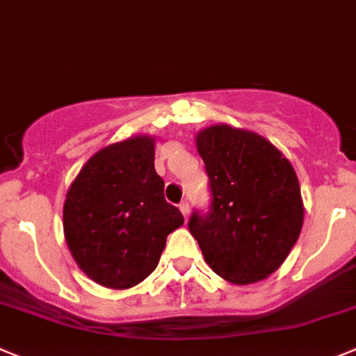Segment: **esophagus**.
Here are the masks:
<instances>
[{
	"label": "esophagus",
	"mask_w": 356,
	"mask_h": 356,
	"mask_svg": "<svg viewBox=\"0 0 356 356\" xmlns=\"http://www.w3.org/2000/svg\"><path fill=\"white\" fill-rule=\"evenodd\" d=\"M179 209H181L182 216L188 218V214H190V204H188V200H182L181 204H179Z\"/></svg>",
	"instance_id": "1"
}]
</instances>
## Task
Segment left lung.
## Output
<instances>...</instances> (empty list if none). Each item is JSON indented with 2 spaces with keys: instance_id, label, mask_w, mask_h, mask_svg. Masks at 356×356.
Listing matches in <instances>:
<instances>
[{
  "instance_id": "left-lung-1",
  "label": "left lung",
  "mask_w": 356,
  "mask_h": 356,
  "mask_svg": "<svg viewBox=\"0 0 356 356\" xmlns=\"http://www.w3.org/2000/svg\"><path fill=\"white\" fill-rule=\"evenodd\" d=\"M209 177L207 213L188 222L204 259L232 284H254L286 261L303 225V204L293 166L268 140L230 126L197 134Z\"/></svg>"
}]
</instances>
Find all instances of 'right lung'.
Returning a JSON list of instances; mask_svg holds the SVG:
<instances>
[{"mask_svg": "<svg viewBox=\"0 0 356 356\" xmlns=\"http://www.w3.org/2000/svg\"><path fill=\"white\" fill-rule=\"evenodd\" d=\"M163 190L147 136L104 147L86 161L67 193L63 232L92 280L127 289L156 270L166 236L184 223Z\"/></svg>", "mask_w": 356, "mask_h": 356, "instance_id": "1", "label": "right lung"}]
</instances>
